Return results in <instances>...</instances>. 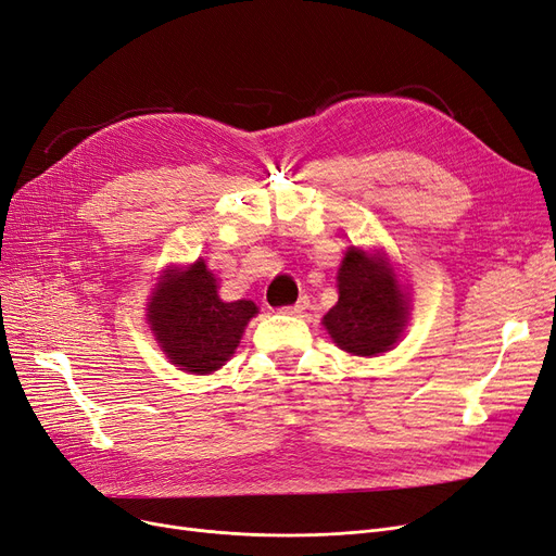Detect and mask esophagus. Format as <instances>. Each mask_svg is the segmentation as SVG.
Returning a JSON list of instances; mask_svg holds the SVG:
<instances>
[{"instance_id":"34e87169","label":"esophagus","mask_w":556,"mask_h":556,"mask_svg":"<svg viewBox=\"0 0 556 556\" xmlns=\"http://www.w3.org/2000/svg\"><path fill=\"white\" fill-rule=\"evenodd\" d=\"M306 309H309V298H306V295H302V298H300L295 304L286 306V312L293 314V316H302Z\"/></svg>"}]
</instances>
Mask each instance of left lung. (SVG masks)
<instances>
[{
  "mask_svg": "<svg viewBox=\"0 0 556 556\" xmlns=\"http://www.w3.org/2000/svg\"><path fill=\"white\" fill-rule=\"evenodd\" d=\"M405 295L380 256L348 247L339 270V302L323 325L345 353L371 357L392 348L405 325Z\"/></svg>",
  "mask_w": 556,
  "mask_h": 556,
  "instance_id": "8db88e82",
  "label": "left lung"
}]
</instances>
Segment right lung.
Masks as SVG:
<instances>
[{"label":"right lung","mask_w":556,"mask_h":556,"mask_svg":"<svg viewBox=\"0 0 556 556\" xmlns=\"http://www.w3.org/2000/svg\"><path fill=\"white\" fill-rule=\"evenodd\" d=\"M254 314L252 300L224 302L217 295L215 277L201 258L188 270L164 273L149 304L151 330L164 355L188 374L217 371Z\"/></svg>","instance_id":"1"}]
</instances>
